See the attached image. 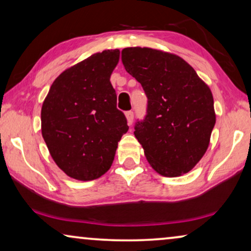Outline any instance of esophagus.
I'll list each match as a JSON object with an SVG mask.
<instances>
[{
	"mask_svg": "<svg viewBox=\"0 0 251 251\" xmlns=\"http://www.w3.org/2000/svg\"><path fill=\"white\" fill-rule=\"evenodd\" d=\"M126 120H128V125L131 126L132 125V121H133V112L132 111H128L126 113Z\"/></svg>",
	"mask_w": 251,
	"mask_h": 251,
	"instance_id": "1",
	"label": "esophagus"
}]
</instances>
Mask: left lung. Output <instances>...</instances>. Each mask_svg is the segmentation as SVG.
<instances>
[{
    "mask_svg": "<svg viewBox=\"0 0 251 251\" xmlns=\"http://www.w3.org/2000/svg\"><path fill=\"white\" fill-rule=\"evenodd\" d=\"M121 59L147 97L146 115L133 131L147 161L162 176L188 173L207 151L216 123L210 89L176 54L136 47L123 49Z\"/></svg>",
    "mask_w": 251,
    "mask_h": 251,
    "instance_id": "1",
    "label": "left lung"
}]
</instances>
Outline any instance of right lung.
Returning <instances> with one entry per match:
<instances>
[{
    "mask_svg": "<svg viewBox=\"0 0 251 251\" xmlns=\"http://www.w3.org/2000/svg\"><path fill=\"white\" fill-rule=\"evenodd\" d=\"M119 57L118 49L92 54L63 72L44 99L43 139L57 166L75 179L104 175L129 129L109 81Z\"/></svg>",
    "mask_w": 251,
    "mask_h": 251,
    "instance_id": "add662e5",
    "label": "right lung"
}]
</instances>
